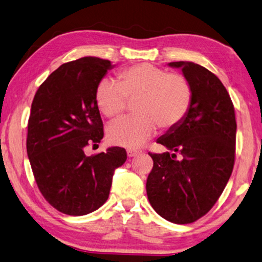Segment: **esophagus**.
Listing matches in <instances>:
<instances>
[{"instance_id":"obj_1","label":"esophagus","mask_w":262,"mask_h":262,"mask_svg":"<svg viewBox=\"0 0 262 262\" xmlns=\"http://www.w3.org/2000/svg\"><path fill=\"white\" fill-rule=\"evenodd\" d=\"M126 153H127L128 158H134V157H136V155H138L140 152L137 149H127Z\"/></svg>"}]
</instances>
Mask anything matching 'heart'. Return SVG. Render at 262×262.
Masks as SVG:
<instances>
[{"instance_id": "1", "label": "heart", "mask_w": 262, "mask_h": 262, "mask_svg": "<svg viewBox=\"0 0 262 262\" xmlns=\"http://www.w3.org/2000/svg\"><path fill=\"white\" fill-rule=\"evenodd\" d=\"M136 99L138 116L114 122L107 130L110 144L138 148L152 138L158 126L162 130L177 127L190 112L192 87L181 73L139 63L118 71L117 81L102 79L95 90L96 105L108 118L121 116L127 101Z\"/></svg>"}]
</instances>
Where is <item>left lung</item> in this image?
<instances>
[{
    "instance_id": "left-lung-1",
    "label": "left lung",
    "mask_w": 262,
    "mask_h": 262,
    "mask_svg": "<svg viewBox=\"0 0 262 262\" xmlns=\"http://www.w3.org/2000/svg\"><path fill=\"white\" fill-rule=\"evenodd\" d=\"M169 66L189 80L192 104L184 121L158 139L172 154L148 153L154 164L146 191L160 216L187 224L213 208L231 176L237 124L230 95L213 72L192 62Z\"/></svg>"
}]
</instances>
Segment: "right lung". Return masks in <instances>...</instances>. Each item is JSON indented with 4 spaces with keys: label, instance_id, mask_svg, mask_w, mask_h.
Here are the masks:
<instances>
[{
    "label": "right lung",
    "instance_id": "right-lung-1",
    "mask_svg": "<svg viewBox=\"0 0 262 262\" xmlns=\"http://www.w3.org/2000/svg\"><path fill=\"white\" fill-rule=\"evenodd\" d=\"M112 68L108 59L82 57L62 64L32 101L26 149L41 194L58 212L80 216L107 201L115 169L126 161L121 147L87 157L103 138L95 90Z\"/></svg>",
    "mask_w": 262,
    "mask_h": 262
}]
</instances>
